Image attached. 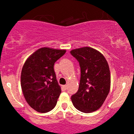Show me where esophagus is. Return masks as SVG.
Returning a JSON list of instances; mask_svg holds the SVG:
<instances>
[{"label": "esophagus", "mask_w": 134, "mask_h": 134, "mask_svg": "<svg viewBox=\"0 0 134 134\" xmlns=\"http://www.w3.org/2000/svg\"><path fill=\"white\" fill-rule=\"evenodd\" d=\"M63 89H64V90H67V85H65V86H63Z\"/></svg>", "instance_id": "34e87169"}]
</instances>
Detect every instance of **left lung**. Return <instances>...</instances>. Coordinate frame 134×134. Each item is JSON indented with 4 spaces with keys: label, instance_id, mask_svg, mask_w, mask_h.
I'll list each match as a JSON object with an SVG mask.
<instances>
[{
    "label": "left lung",
    "instance_id": "obj_1",
    "mask_svg": "<svg viewBox=\"0 0 134 134\" xmlns=\"http://www.w3.org/2000/svg\"><path fill=\"white\" fill-rule=\"evenodd\" d=\"M79 62L81 76L79 88L71 100L74 106L83 113H91L102 106L110 90V71L104 56L91 47L72 50Z\"/></svg>",
    "mask_w": 134,
    "mask_h": 134
}]
</instances>
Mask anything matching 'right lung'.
<instances>
[{
  "label": "right lung",
  "mask_w": 134,
  "mask_h": 134,
  "mask_svg": "<svg viewBox=\"0 0 134 134\" xmlns=\"http://www.w3.org/2000/svg\"><path fill=\"white\" fill-rule=\"evenodd\" d=\"M65 52V50L41 48L26 59L23 67V93L27 103L37 111L46 113L56 106L62 90L54 65Z\"/></svg>",
  "instance_id": "add662e5"
}]
</instances>
